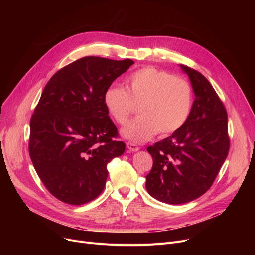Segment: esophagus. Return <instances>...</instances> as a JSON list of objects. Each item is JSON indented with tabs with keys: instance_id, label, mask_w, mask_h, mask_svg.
<instances>
[{
	"instance_id": "1",
	"label": "esophagus",
	"mask_w": 255,
	"mask_h": 255,
	"mask_svg": "<svg viewBox=\"0 0 255 255\" xmlns=\"http://www.w3.org/2000/svg\"><path fill=\"white\" fill-rule=\"evenodd\" d=\"M126 145H127L128 150H130L131 152H137V151L139 150V146H138L137 144H135V143H133V142L128 141V142L126 143Z\"/></svg>"
}]
</instances>
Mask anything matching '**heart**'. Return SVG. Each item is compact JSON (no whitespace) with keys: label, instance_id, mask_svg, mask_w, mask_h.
I'll return each mask as SVG.
<instances>
[{"label":"heart","instance_id":"1","mask_svg":"<svg viewBox=\"0 0 255 255\" xmlns=\"http://www.w3.org/2000/svg\"><path fill=\"white\" fill-rule=\"evenodd\" d=\"M127 91L119 86L106 89L103 102L115 122L124 125L139 105V117L122 130L130 140L142 142L157 133L161 136L178 131L189 117L192 93L189 84L170 72L143 67L126 80Z\"/></svg>","mask_w":255,"mask_h":255}]
</instances>
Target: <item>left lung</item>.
Segmentation results:
<instances>
[{
	"label": "left lung",
	"instance_id": "left-lung-1",
	"mask_svg": "<svg viewBox=\"0 0 255 255\" xmlns=\"http://www.w3.org/2000/svg\"><path fill=\"white\" fill-rule=\"evenodd\" d=\"M188 74L195 100L186 123L169 137L148 146L153 167L145 188L162 203H189L207 192L230 151L227 113L209 80L181 65Z\"/></svg>",
	"mask_w": 255,
	"mask_h": 255
}]
</instances>
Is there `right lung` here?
<instances>
[{
    "label": "right lung",
    "mask_w": 255,
    "mask_h": 255,
    "mask_svg": "<svg viewBox=\"0 0 255 255\" xmlns=\"http://www.w3.org/2000/svg\"><path fill=\"white\" fill-rule=\"evenodd\" d=\"M133 63L85 57L46 84L31 118L29 153L40 180L61 202L78 206L95 199L104 189L107 164L125 152L103 96Z\"/></svg>",
    "instance_id": "obj_1"
}]
</instances>
